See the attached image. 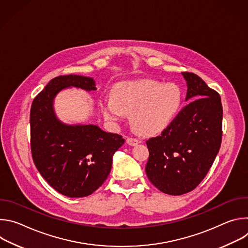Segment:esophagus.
I'll return each instance as SVG.
<instances>
[{
    "instance_id": "obj_1",
    "label": "esophagus",
    "mask_w": 248,
    "mask_h": 248,
    "mask_svg": "<svg viewBox=\"0 0 248 248\" xmlns=\"http://www.w3.org/2000/svg\"><path fill=\"white\" fill-rule=\"evenodd\" d=\"M139 142H140V141H139L137 138L128 137V138L126 139V143H127L128 145H130V146H135V145H137Z\"/></svg>"
}]
</instances>
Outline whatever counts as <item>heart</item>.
Segmentation results:
<instances>
[{
    "mask_svg": "<svg viewBox=\"0 0 248 248\" xmlns=\"http://www.w3.org/2000/svg\"><path fill=\"white\" fill-rule=\"evenodd\" d=\"M184 94L174 83L163 84L153 79L127 81L116 86L114 96L103 97L100 106L103 115L119 122L131 113L134 128L152 134L166 128L179 113Z\"/></svg>",
    "mask_w": 248,
    "mask_h": 248,
    "instance_id": "heart-1",
    "label": "heart"
}]
</instances>
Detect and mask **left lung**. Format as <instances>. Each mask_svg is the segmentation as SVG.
<instances>
[{"mask_svg": "<svg viewBox=\"0 0 248 248\" xmlns=\"http://www.w3.org/2000/svg\"><path fill=\"white\" fill-rule=\"evenodd\" d=\"M191 102L156 137L146 141L145 171L162 192L182 195L193 190L213 165L222 143L223 107L217 91L195 74L182 73Z\"/></svg>", "mask_w": 248, "mask_h": 248, "instance_id": "obj_1", "label": "left lung"}]
</instances>
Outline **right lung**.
<instances>
[{
    "instance_id": "1",
    "label": "right lung",
    "mask_w": 248,
    "mask_h": 248,
    "mask_svg": "<svg viewBox=\"0 0 248 248\" xmlns=\"http://www.w3.org/2000/svg\"><path fill=\"white\" fill-rule=\"evenodd\" d=\"M72 86L96 90L91 78L69 75L53 78L32 102L30 145L33 162L44 180L58 192L79 198L92 194L107 180L113 155L124 139L97 125L60 122L53 109L54 98Z\"/></svg>"
}]
</instances>
